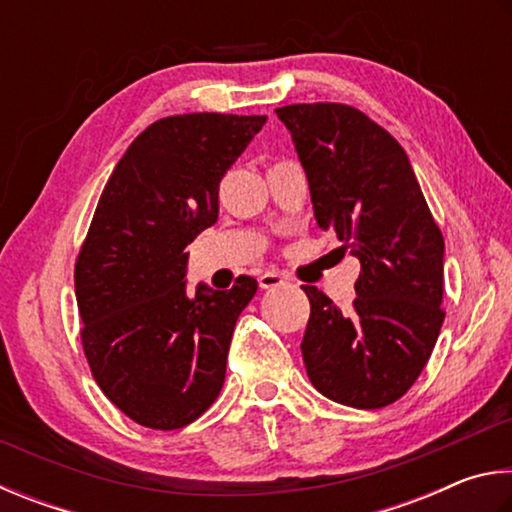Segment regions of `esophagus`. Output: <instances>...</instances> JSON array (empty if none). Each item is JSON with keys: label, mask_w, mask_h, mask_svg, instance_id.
I'll use <instances>...</instances> for the list:
<instances>
[{"label": "esophagus", "mask_w": 512, "mask_h": 512, "mask_svg": "<svg viewBox=\"0 0 512 512\" xmlns=\"http://www.w3.org/2000/svg\"><path fill=\"white\" fill-rule=\"evenodd\" d=\"M258 283H261L263 290H274V288H281V285L288 283V279H285L283 274L265 272V274H261V279H258Z\"/></svg>", "instance_id": "1"}]
</instances>
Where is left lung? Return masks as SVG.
Masks as SVG:
<instances>
[{"label": "left lung", "mask_w": 512, "mask_h": 512, "mask_svg": "<svg viewBox=\"0 0 512 512\" xmlns=\"http://www.w3.org/2000/svg\"><path fill=\"white\" fill-rule=\"evenodd\" d=\"M276 114L306 170L317 224L333 229L362 265L348 312L303 285L308 378L339 405L387 407L418 380L441 333L443 233L407 152L364 112L299 103Z\"/></svg>", "instance_id": "left-lung-1"}]
</instances>
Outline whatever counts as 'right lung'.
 <instances>
[{
  "mask_svg": "<svg viewBox=\"0 0 512 512\" xmlns=\"http://www.w3.org/2000/svg\"><path fill=\"white\" fill-rule=\"evenodd\" d=\"M267 116H166L130 143L98 200L74 283L85 357L112 405L179 429L213 405L251 276L186 294V247L218 220V186Z\"/></svg>",
  "mask_w": 512,
  "mask_h": 512,
  "instance_id": "obj_1",
  "label": "right lung"
}]
</instances>
